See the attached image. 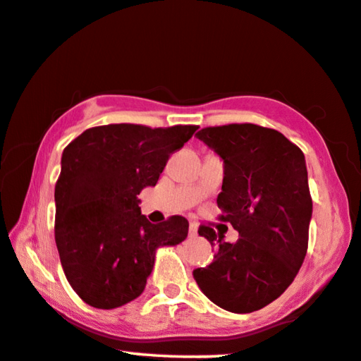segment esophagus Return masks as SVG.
I'll use <instances>...</instances> for the list:
<instances>
[{
  "label": "esophagus",
  "instance_id": "1",
  "mask_svg": "<svg viewBox=\"0 0 361 361\" xmlns=\"http://www.w3.org/2000/svg\"><path fill=\"white\" fill-rule=\"evenodd\" d=\"M190 236L191 238H194V236H197V225L196 223H190Z\"/></svg>",
  "mask_w": 361,
  "mask_h": 361
}]
</instances>
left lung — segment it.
Returning a JSON list of instances; mask_svg holds the SVG:
<instances>
[{
    "label": "left lung",
    "instance_id": "8db88e82",
    "mask_svg": "<svg viewBox=\"0 0 361 361\" xmlns=\"http://www.w3.org/2000/svg\"><path fill=\"white\" fill-rule=\"evenodd\" d=\"M196 136L223 160L216 204L239 239L225 243L214 228L199 226L219 247L194 279L228 312L260 310L289 288L307 254L312 196L304 152L279 131L254 123L207 127Z\"/></svg>",
    "mask_w": 361,
    "mask_h": 361
}]
</instances>
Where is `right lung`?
I'll list each match as a JSON object with an SVG mask.
<instances>
[{"instance_id":"right-lung-1","label":"right lung","mask_w":361,"mask_h":361,"mask_svg":"<svg viewBox=\"0 0 361 361\" xmlns=\"http://www.w3.org/2000/svg\"><path fill=\"white\" fill-rule=\"evenodd\" d=\"M196 130L102 125L85 130L62 152L54 238L67 281L88 305L111 310L135 300L156 250L186 239L185 216L154 225L141 215L138 194L156 186L170 154Z\"/></svg>"}]
</instances>
